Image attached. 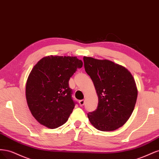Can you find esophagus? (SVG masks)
<instances>
[{
	"label": "esophagus",
	"instance_id": "esophagus-1",
	"mask_svg": "<svg viewBox=\"0 0 159 159\" xmlns=\"http://www.w3.org/2000/svg\"><path fill=\"white\" fill-rule=\"evenodd\" d=\"M79 103H80V106H84V105L85 103V100L84 99H81V100L80 101Z\"/></svg>",
	"mask_w": 159,
	"mask_h": 159
}]
</instances>
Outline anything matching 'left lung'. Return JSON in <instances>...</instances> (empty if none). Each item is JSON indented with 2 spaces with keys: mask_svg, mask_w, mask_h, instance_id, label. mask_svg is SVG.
Segmentation results:
<instances>
[{
  "mask_svg": "<svg viewBox=\"0 0 159 159\" xmlns=\"http://www.w3.org/2000/svg\"><path fill=\"white\" fill-rule=\"evenodd\" d=\"M84 61L98 96L97 109L88 113L90 123L102 131L122 127L131 115L137 98V88L131 72L108 60L84 56Z\"/></svg>",
  "mask_w": 159,
  "mask_h": 159,
  "instance_id": "obj_1",
  "label": "left lung"
}]
</instances>
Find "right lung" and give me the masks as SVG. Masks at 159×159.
<instances>
[{
	"instance_id": "add662e5",
	"label": "right lung",
	"mask_w": 159,
	"mask_h": 159,
	"mask_svg": "<svg viewBox=\"0 0 159 159\" xmlns=\"http://www.w3.org/2000/svg\"><path fill=\"white\" fill-rule=\"evenodd\" d=\"M83 62L74 56H46L34 66L26 85V98L33 117L42 125L56 129L72 113L69 80Z\"/></svg>"
}]
</instances>
